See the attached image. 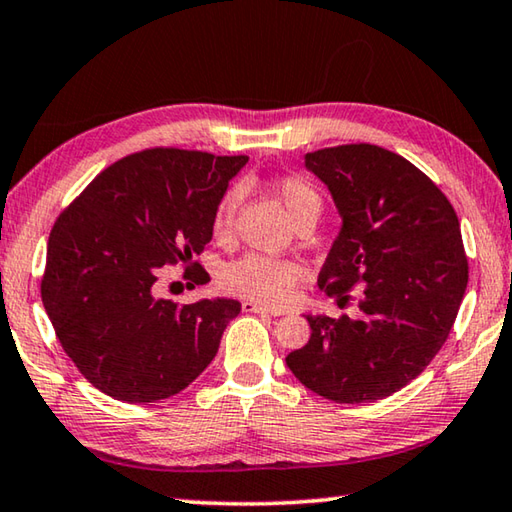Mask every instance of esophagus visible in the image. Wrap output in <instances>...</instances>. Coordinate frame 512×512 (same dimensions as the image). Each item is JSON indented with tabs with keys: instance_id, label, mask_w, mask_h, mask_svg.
Here are the masks:
<instances>
[{
	"instance_id": "34e87169",
	"label": "esophagus",
	"mask_w": 512,
	"mask_h": 512,
	"mask_svg": "<svg viewBox=\"0 0 512 512\" xmlns=\"http://www.w3.org/2000/svg\"><path fill=\"white\" fill-rule=\"evenodd\" d=\"M244 311L246 314H268V316H280V311H273V309H268V307H264V305H257V302H250V300H246L244 305Z\"/></svg>"
}]
</instances>
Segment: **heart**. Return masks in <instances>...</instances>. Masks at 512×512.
<instances>
[{
    "instance_id": "b5f03b06",
    "label": "heart",
    "mask_w": 512,
    "mask_h": 512,
    "mask_svg": "<svg viewBox=\"0 0 512 512\" xmlns=\"http://www.w3.org/2000/svg\"><path fill=\"white\" fill-rule=\"evenodd\" d=\"M268 187L287 207L291 219L296 223L316 221L323 210V196L309 178L300 173H284L273 178ZM241 203V192L237 187L228 189L216 205L212 232L216 239H225L235 230V216ZM305 277V266L298 259L271 257L262 253H248L225 266L223 284L225 289L237 293L241 298L264 302V305H287L298 282Z\"/></svg>"
}]
</instances>
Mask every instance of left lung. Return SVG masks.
Segmentation results:
<instances>
[{"instance_id":"left-lung-1","label":"left lung","mask_w":512,"mask_h":512,"mask_svg":"<svg viewBox=\"0 0 512 512\" xmlns=\"http://www.w3.org/2000/svg\"><path fill=\"white\" fill-rule=\"evenodd\" d=\"M343 219L318 275L329 298L361 293V316H307L311 336L287 366L339 404L393 395L443 348L467 289V257L452 203L402 155L343 144L305 155Z\"/></svg>"}]
</instances>
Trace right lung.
<instances>
[{"mask_svg":"<svg viewBox=\"0 0 512 512\" xmlns=\"http://www.w3.org/2000/svg\"><path fill=\"white\" fill-rule=\"evenodd\" d=\"M246 155L146 149L103 169L58 216L40 293L74 366L119 402L167 400L210 366L237 300L155 296L162 266L210 282L194 255Z\"/></svg>","mask_w":512,"mask_h":512,"instance_id":"obj_1","label":"right lung"}]
</instances>
